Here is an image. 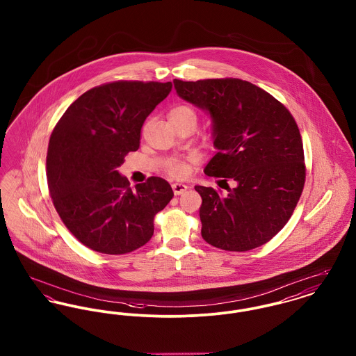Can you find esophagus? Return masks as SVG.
<instances>
[{
    "mask_svg": "<svg viewBox=\"0 0 356 356\" xmlns=\"http://www.w3.org/2000/svg\"><path fill=\"white\" fill-rule=\"evenodd\" d=\"M188 188V186H186V184H181V183H175V184H172V189H173V193H175L176 196L181 195L183 192H186V191H187V189Z\"/></svg>",
    "mask_w": 356,
    "mask_h": 356,
    "instance_id": "34e87169",
    "label": "esophagus"
}]
</instances>
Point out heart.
Here are the masks:
<instances>
[{"instance_id":"heart-1","label":"heart","mask_w":356,"mask_h":356,"mask_svg":"<svg viewBox=\"0 0 356 356\" xmlns=\"http://www.w3.org/2000/svg\"><path fill=\"white\" fill-rule=\"evenodd\" d=\"M168 118L170 122H183V121H191L196 125V120H197V113L196 110L189 105L175 106L169 114ZM168 172L173 176V177H184L188 173V164L184 160H170L168 163Z\"/></svg>"}]
</instances>
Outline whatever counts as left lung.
Instances as JSON below:
<instances>
[{
	"mask_svg": "<svg viewBox=\"0 0 356 356\" xmlns=\"http://www.w3.org/2000/svg\"><path fill=\"white\" fill-rule=\"evenodd\" d=\"M173 84L181 99L209 113L218 153L204 173L223 177L227 189L222 195L195 187L203 200V239L229 251L265 245L288 223L305 183L302 141L292 114L246 81L175 79Z\"/></svg>",
	"mask_w": 356,
	"mask_h": 356,
	"instance_id": "left-lung-1",
	"label": "left lung"
}]
</instances>
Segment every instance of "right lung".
Returning <instances> with one entry per match:
<instances>
[{
    "label": "right lung",
    "instance_id": "1",
    "mask_svg": "<svg viewBox=\"0 0 356 356\" xmlns=\"http://www.w3.org/2000/svg\"><path fill=\"white\" fill-rule=\"evenodd\" d=\"M172 83L113 82L94 87L55 126L47 153L54 206L71 234L91 250L125 254L153 235V219L173 191L161 177L130 188L117 170L140 147L141 127Z\"/></svg>",
    "mask_w": 356,
    "mask_h": 356
}]
</instances>
